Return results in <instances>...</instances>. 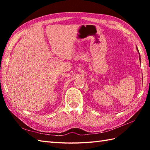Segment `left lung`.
<instances>
[{"label": "left lung", "instance_id": "1", "mask_svg": "<svg viewBox=\"0 0 150 150\" xmlns=\"http://www.w3.org/2000/svg\"><path fill=\"white\" fill-rule=\"evenodd\" d=\"M137 50H138V49H137ZM138 52H139V50H138ZM139 57H140V53H139ZM140 60H141V58H140Z\"/></svg>", "mask_w": 150, "mask_h": 150}]
</instances>
